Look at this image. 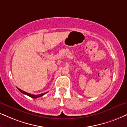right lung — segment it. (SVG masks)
<instances>
[{
	"instance_id": "1",
	"label": "right lung",
	"mask_w": 127,
	"mask_h": 127,
	"mask_svg": "<svg viewBox=\"0 0 127 127\" xmlns=\"http://www.w3.org/2000/svg\"><path fill=\"white\" fill-rule=\"evenodd\" d=\"M17 89H18L20 91L21 93H23V94H26V95H27L29 96V97H30L33 98H38V97H41V96H43V95H44L45 94H46V93H47H47H43V94H38V95H33V94H30V93L25 92V91L22 90H20V89H19V88H17Z\"/></svg>"
}]
</instances>
